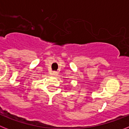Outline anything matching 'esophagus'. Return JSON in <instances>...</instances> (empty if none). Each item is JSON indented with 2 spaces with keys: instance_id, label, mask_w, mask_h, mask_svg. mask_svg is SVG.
Instances as JSON below:
<instances>
[{
  "instance_id": "obj_1",
  "label": "esophagus",
  "mask_w": 129,
  "mask_h": 129,
  "mask_svg": "<svg viewBox=\"0 0 129 129\" xmlns=\"http://www.w3.org/2000/svg\"><path fill=\"white\" fill-rule=\"evenodd\" d=\"M52 75H53V76H56V75H57V72H53L52 73Z\"/></svg>"
}]
</instances>
